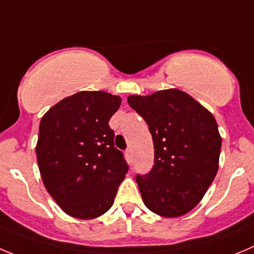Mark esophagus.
Listing matches in <instances>:
<instances>
[{
	"label": "esophagus",
	"mask_w": 254,
	"mask_h": 254,
	"mask_svg": "<svg viewBox=\"0 0 254 254\" xmlns=\"http://www.w3.org/2000/svg\"><path fill=\"white\" fill-rule=\"evenodd\" d=\"M127 161H129V163H132V150H131V148H127Z\"/></svg>",
	"instance_id": "obj_1"
}]
</instances>
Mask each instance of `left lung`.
I'll list each match as a JSON object with an SVG mask.
<instances>
[{"mask_svg": "<svg viewBox=\"0 0 254 254\" xmlns=\"http://www.w3.org/2000/svg\"><path fill=\"white\" fill-rule=\"evenodd\" d=\"M127 102L148 124L154 145V166L135 177L144 204L164 218L185 215L218 172L221 138L215 119L176 88L129 96Z\"/></svg>", "mask_w": 254, "mask_h": 254, "instance_id": "obj_1", "label": "left lung"}]
</instances>
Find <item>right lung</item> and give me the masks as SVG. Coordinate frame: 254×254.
I'll list each match as a JSON object with an SVG mask.
<instances>
[{"mask_svg": "<svg viewBox=\"0 0 254 254\" xmlns=\"http://www.w3.org/2000/svg\"><path fill=\"white\" fill-rule=\"evenodd\" d=\"M120 104L119 96L104 91H81L43 116L39 170L48 192L68 215L93 219L113 206L129 170L109 127Z\"/></svg>", "mask_w": 254, "mask_h": 254, "instance_id": "obj_1", "label": "right lung"}]
</instances>
